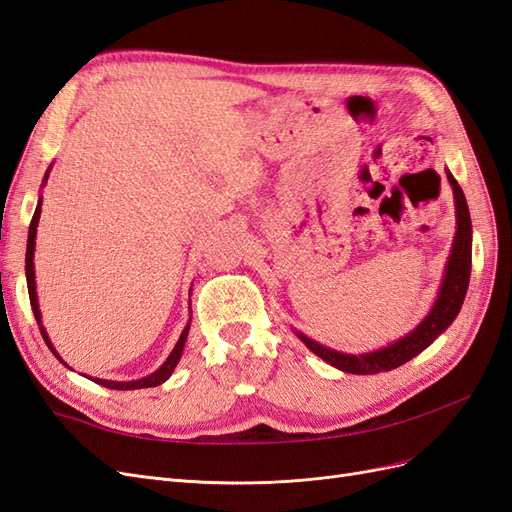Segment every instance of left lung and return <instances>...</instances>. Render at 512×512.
<instances>
[{"label": "left lung", "instance_id": "8db88e82", "mask_svg": "<svg viewBox=\"0 0 512 512\" xmlns=\"http://www.w3.org/2000/svg\"><path fill=\"white\" fill-rule=\"evenodd\" d=\"M446 179L451 183L453 196H455V213H457V230L451 247V256H448L446 269H444V280L438 292V299L429 309V314L423 318L414 331H410L406 337L397 339V342L389 344L386 348L365 352V354H348V352H337L333 348L322 346L307 335L297 333L301 342L312 350L322 361L329 365L346 371V374H359L369 376L378 374V371H391L399 365L408 363L418 352H423L433 339L442 335L451 322L457 318L459 309L466 299L468 284H470V271H472V222H470V211L466 196L459 188L457 179L451 175V170H446Z\"/></svg>", "mask_w": 512, "mask_h": 512}]
</instances>
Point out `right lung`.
<instances>
[{
	"instance_id": "add662e5",
	"label": "right lung",
	"mask_w": 512,
	"mask_h": 512,
	"mask_svg": "<svg viewBox=\"0 0 512 512\" xmlns=\"http://www.w3.org/2000/svg\"><path fill=\"white\" fill-rule=\"evenodd\" d=\"M49 173H51V168L46 170V175H44V179H42V185L46 183V179H49ZM42 207V196L38 198V207H36V211H34V218H32V224H29V235H27V252H25V277H27V290H29V303H32V309H34V316H36V322H38V327H40V333H42V337H44V342H46V346L51 348V352L57 356V359L64 363V359H61V356L57 354V350L53 348V344H51V339H49V335H46V329L42 327V314H40V309H38V294H36V277H34V250H36V228H38V220H40V209ZM190 322H192V318L188 320V324H185V329L181 331V335H179V342L175 344V348H173V352L168 354V359L153 371V374H149V376H145V378H141V380H132V382H115V380H102V378H91L94 382H98L100 386H106V389H115V391H134V389H149V386H158V384H162V382H166L168 378H170V374H173L175 371V367H177V363H179V359H181V354H183V346H185V339H188V333H190ZM66 367H68V363H64Z\"/></svg>"
}]
</instances>
